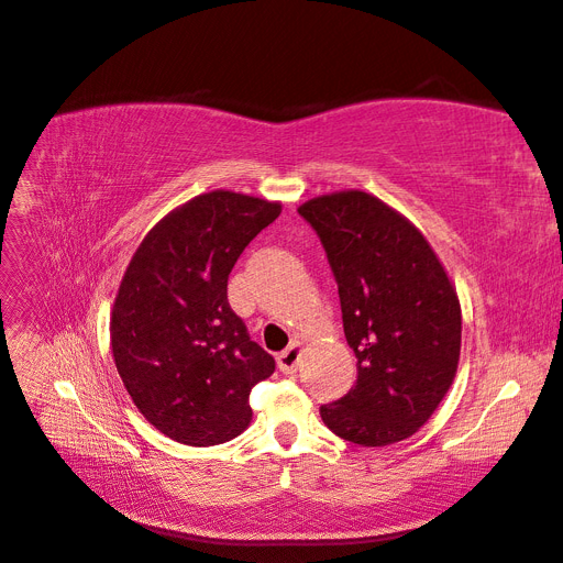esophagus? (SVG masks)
<instances>
[{
  "instance_id": "obj_1",
  "label": "esophagus",
  "mask_w": 563,
  "mask_h": 563,
  "mask_svg": "<svg viewBox=\"0 0 563 563\" xmlns=\"http://www.w3.org/2000/svg\"><path fill=\"white\" fill-rule=\"evenodd\" d=\"M300 354H302V345L294 343L288 345L279 356H277V366L282 373H296L298 364H300Z\"/></svg>"
}]
</instances>
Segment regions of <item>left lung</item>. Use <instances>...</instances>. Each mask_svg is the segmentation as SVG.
I'll use <instances>...</instances> for the list:
<instances>
[{
  "label": "left lung",
  "mask_w": 563,
  "mask_h": 563,
  "mask_svg": "<svg viewBox=\"0 0 563 563\" xmlns=\"http://www.w3.org/2000/svg\"><path fill=\"white\" fill-rule=\"evenodd\" d=\"M338 282L356 383L319 408L340 439L389 446L416 434L453 385L463 314L455 286L422 232L362 190L298 207Z\"/></svg>",
  "instance_id": "left-lung-1"
}]
</instances>
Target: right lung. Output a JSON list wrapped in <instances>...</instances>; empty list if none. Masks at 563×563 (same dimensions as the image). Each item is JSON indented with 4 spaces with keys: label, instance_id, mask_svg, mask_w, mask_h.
I'll list each match as a JSON object with an SVG mask.
<instances>
[{
    "label": "right lung",
    "instance_id": "right-lung-1",
    "mask_svg": "<svg viewBox=\"0 0 563 563\" xmlns=\"http://www.w3.org/2000/svg\"><path fill=\"white\" fill-rule=\"evenodd\" d=\"M279 201L213 190L166 213L124 272L112 305V356L150 424L187 446H216L251 422V387L275 360L228 302V277Z\"/></svg>",
    "mask_w": 563,
    "mask_h": 563
}]
</instances>
